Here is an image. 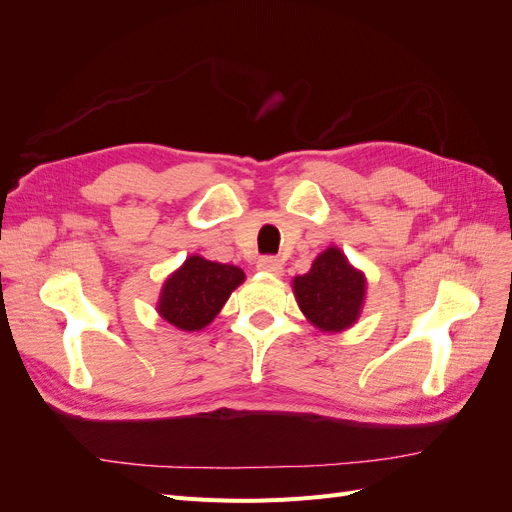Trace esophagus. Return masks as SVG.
I'll return each mask as SVG.
<instances>
[{"instance_id":"34e87169","label":"esophagus","mask_w":512,"mask_h":512,"mask_svg":"<svg viewBox=\"0 0 512 512\" xmlns=\"http://www.w3.org/2000/svg\"><path fill=\"white\" fill-rule=\"evenodd\" d=\"M258 271H265V273H282V260L275 258V256H262L258 262H256Z\"/></svg>"}]
</instances>
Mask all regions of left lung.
I'll return each mask as SVG.
<instances>
[{"instance_id":"obj_1","label":"left lung","mask_w":512,"mask_h":512,"mask_svg":"<svg viewBox=\"0 0 512 512\" xmlns=\"http://www.w3.org/2000/svg\"><path fill=\"white\" fill-rule=\"evenodd\" d=\"M365 275L356 271L337 247H327L292 290L305 318L320 331L339 333L356 322L365 301Z\"/></svg>"}]
</instances>
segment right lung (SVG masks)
I'll return each mask as SVG.
<instances>
[{
	"label": "right lung",
	"mask_w": 512,
	"mask_h": 512,
	"mask_svg": "<svg viewBox=\"0 0 512 512\" xmlns=\"http://www.w3.org/2000/svg\"><path fill=\"white\" fill-rule=\"evenodd\" d=\"M243 280L245 273L235 265L190 256L164 282L158 312L181 331H200L220 314L230 292Z\"/></svg>",
	"instance_id": "right-lung-1"
}]
</instances>
